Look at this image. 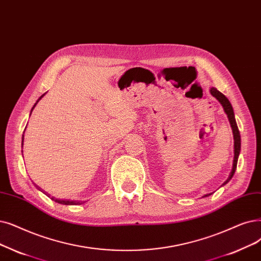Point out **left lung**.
<instances>
[{"instance_id":"left-lung-1","label":"left lung","mask_w":261,"mask_h":261,"mask_svg":"<svg viewBox=\"0 0 261 261\" xmlns=\"http://www.w3.org/2000/svg\"><path fill=\"white\" fill-rule=\"evenodd\" d=\"M210 94L217 99L219 102L222 105L223 109H224V112L226 113V115H227L228 117V120H229V123H230V127H231V130H232V134H233V152H234V155H233V163H232V168H231V172L229 174V177L228 179L225 181V182L223 184V186H225L227 182H229V180L232 178V176L234 175V172H236V168H237V163H238V158H239V154H240V150H241V138H240V132H239V129H238V126H237V122H236V118H234V113H233V109L229 102V100L226 98L221 92H219V90L217 88L214 87H211L210 88ZM211 195L210 194H206L203 195L205 197Z\"/></svg>"}]
</instances>
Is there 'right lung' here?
I'll list each match as a JSON object with an SVG mask.
<instances>
[{
  "label": "right lung",
  "instance_id": "right-lung-1",
  "mask_svg": "<svg viewBox=\"0 0 261 261\" xmlns=\"http://www.w3.org/2000/svg\"><path fill=\"white\" fill-rule=\"evenodd\" d=\"M46 95V94H43L41 97H39V99L36 101V103L34 105V107L32 108V111L34 110V108L36 107V105L39 102V100ZM32 111H31V114H32ZM23 138H24V135H22V146H23ZM51 199L52 200H54V201H56V202H59V203H62V205H80V202L79 201H74V200H64V199H58V198H54V197H51Z\"/></svg>",
  "mask_w": 261,
  "mask_h": 261
}]
</instances>
